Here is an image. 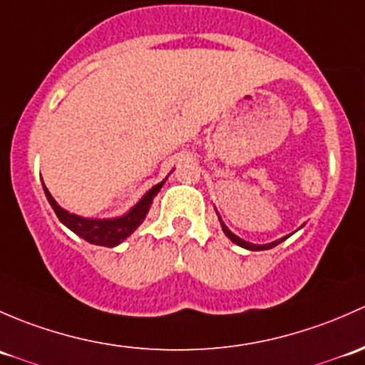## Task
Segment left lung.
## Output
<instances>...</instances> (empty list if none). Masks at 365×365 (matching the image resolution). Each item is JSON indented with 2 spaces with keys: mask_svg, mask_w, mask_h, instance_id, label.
<instances>
[{
  "mask_svg": "<svg viewBox=\"0 0 365 365\" xmlns=\"http://www.w3.org/2000/svg\"><path fill=\"white\" fill-rule=\"evenodd\" d=\"M217 220H220V223H221V228H223L225 235H227V237L230 239L232 242H235V244H237V246L244 247V250H250V251H264V250H270V247L277 246V244H279V242H283V240H287V239L290 237V235H292V234H290V235H284V237H281V239H277V240H272V242H269V244H253V242H247V240L240 239L239 235L232 234V232L228 230V227H227V225L223 223V220H221V217H220V214H217Z\"/></svg>",
  "mask_w": 365,
  "mask_h": 365,
  "instance_id": "obj_1",
  "label": "left lung"
}]
</instances>
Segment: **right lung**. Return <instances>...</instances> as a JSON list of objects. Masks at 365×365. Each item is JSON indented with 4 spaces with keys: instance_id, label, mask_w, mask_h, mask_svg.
<instances>
[{
    "instance_id": "1",
    "label": "right lung",
    "mask_w": 365,
    "mask_h": 365,
    "mask_svg": "<svg viewBox=\"0 0 365 365\" xmlns=\"http://www.w3.org/2000/svg\"><path fill=\"white\" fill-rule=\"evenodd\" d=\"M165 181H167V178L161 182L155 184L149 191H145L144 197H142L130 210H126L123 216L103 217V220H100V217H84L78 216V214L68 212V210L63 209L61 205L52 198V195L48 193L43 181L42 186L48 204H51L56 216L59 217V221H61L66 228H70L73 234H77L78 237L88 240V242L96 244V246L114 247L118 246V244H121L126 237H130V235L140 227V223L145 220L149 209H151L153 198L156 197L158 191L161 190Z\"/></svg>"
}]
</instances>
